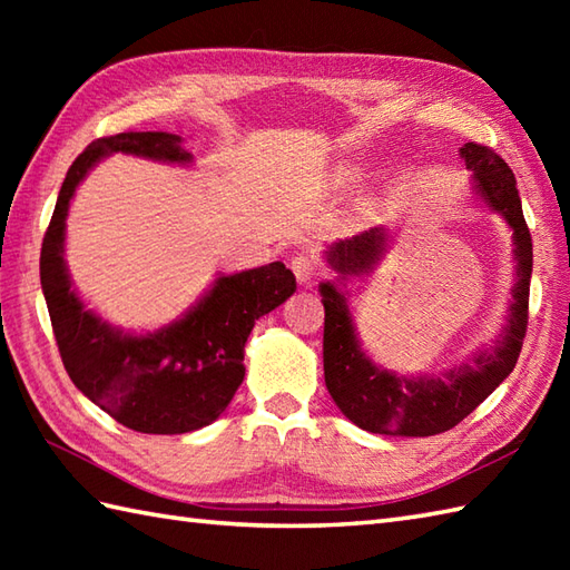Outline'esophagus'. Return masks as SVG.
<instances>
[{"instance_id":"1","label":"esophagus","mask_w":570,"mask_h":570,"mask_svg":"<svg viewBox=\"0 0 570 570\" xmlns=\"http://www.w3.org/2000/svg\"><path fill=\"white\" fill-rule=\"evenodd\" d=\"M292 269L298 278V284H313L318 276V262L308 257V254H296L292 259Z\"/></svg>"}]
</instances>
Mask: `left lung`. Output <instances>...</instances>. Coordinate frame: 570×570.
<instances>
[{
	"instance_id": "obj_1",
	"label": "left lung",
	"mask_w": 570,
	"mask_h": 570,
	"mask_svg": "<svg viewBox=\"0 0 570 570\" xmlns=\"http://www.w3.org/2000/svg\"><path fill=\"white\" fill-rule=\"evenodd\" d=\"M460 156L472 171V188L490 210L500 213L514 233L517 284L512 288L510 323L494 350L475 353L472 362L448 370L435 377H399L386 372L362 353L355 325L350 318L341 286L350 276L374 269L386 247V229L370 227L350 239L331 245L328 264L337 272V286L321 284L325 328H323V372L325 386L337 409L370 433L384 435H435L472 414L498 386L510 377L522 353L529 323L531 282V235L519 200L517 178L500 154L468 141Z\"/></svg>"
}]
</instances>
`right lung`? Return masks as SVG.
Wrapping results in <instances>:
<instances>
[{
	"instance_id": "right-lung-1",
	"label": "right lung",
	"mask_w": 570,
	"mask_h": 570,
	"mask_svg": "<svg viewBox=\"0 0 570 570\" xmlns=\"http://www.w3.org/2000/svg\"><path fill=\"white\" fill-rule=\"evenodd\" d=\"M190 164L180 137L168 131H122L88 144L60 186L41 245V288L60 360L72 384L122 426L139 433H188L208 426L245 380V343L264 313L296 292L282 262L215 278L184 318L166 328L129 335L82 306L63 262L72 193L107 154Z\"/></svg>"
}]
</instances>
